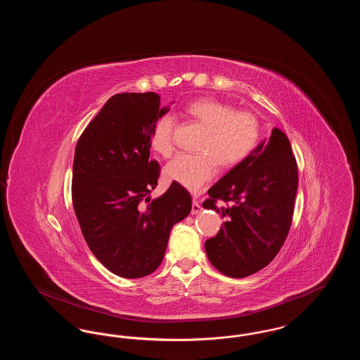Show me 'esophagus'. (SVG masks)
Returning <instances> with one entry per match:
<instances>
[{
    "label": "esophagus",
    "mask_w": 360,
    "mask_h": 360,
    "mask_svg": "<svg viewBox=\"0 0 360 360\" xmlns=\"http://www.w3.org/2000/svg\"><path fill=\"white\" fill-rule=\"evenodd\" d=\"M202 210V206L200 205V202L197 200H193V205H191V214H198Z\"/></svg>",
    "instance_id": "obj_1"
}]
</instances>
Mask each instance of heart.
<instances>
[{
  "instance_id": "1",
  "label": "heart",
  "mask_w": 360,
  "mask_h": 360,
  "mask_svg": "<svg viewBox=\"0 0 360 360\" xmlns=\"http://www.w3.org/2000/svg\"><path fill=\"white\" fill-rule=\"evenodd\" d=\"M186 113L206 128L198 150L201 154H178L165 167V175L190 191H200L214 176L217 162L233 166L251 154L257 146L260 127L257 117L214 98H200L188 103ZM175 121L163 116L155 122L151 147L169 156L174 150Z\"/></svg>"
}]
</instances>
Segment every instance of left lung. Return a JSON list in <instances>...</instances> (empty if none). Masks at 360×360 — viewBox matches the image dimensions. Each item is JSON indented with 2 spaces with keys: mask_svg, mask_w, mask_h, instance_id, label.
Returning a JSON list of instances; mask_svg holds the SVG:
<instances>
[{
  "mask_svg": "<svg viewBox=\"0 0 360 360\" xmlns=\"http://www.w3.org/2000/svg\"><path fill=\"white\" fill-rule=\"evenodd\" d=\"M298 170L290 141L273 128L232 170L207 190L205 209L225 219L219 233L206 240L210 263L224 275L244 278L266 267L290 229ZM223 199L231 206L217 207Z\"/></svg>",
  "mask_w": 360,
  "mask_h": 360,
  "instance_id": "8db88e82",
  "label": "left lung"
}]
</instances>
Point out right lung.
<instances>
[{
    "instance_id": "right-lung-1",
    "label": "right lung",
    "mask_w": 360,
    "mask_h": 360,
    "mask_svg": "<svg viewBox=\"0 0 360 360\" xmlns=\"http://www.w3.org/2000/svg\"><path fill=\"white\" fill-rule=\"evenodd\" d=\"M170 110L156 93L110 97L79 137L72 165V205L86 243L103 266L141 278L162 263L172 228L188 217L191 197L172 182L151 200L159 165L150 160L155 122Z\"/></svg>"
}]
</instances>
